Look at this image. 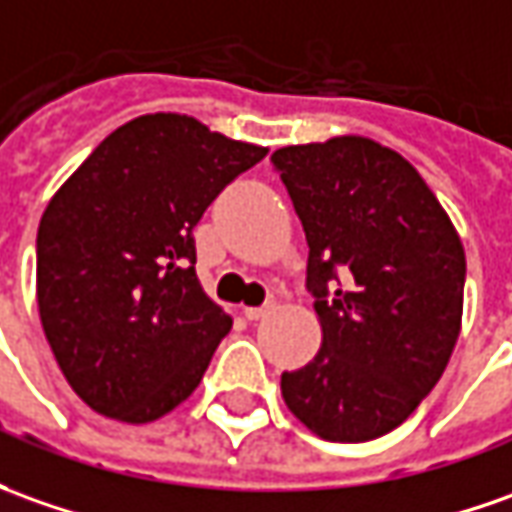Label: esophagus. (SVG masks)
<instances>
[{"label": "esophagus", "instance_id": "34e87169", "mask_svg": "<svg viewBox=\"0 0 512 512\" xmlns=\"http://www.w3.org/2000/svg\"><path fill=\"white\" fill-rule=\"evenodd\" d=\"M271 308H274V302L257 305V308H243V316H246V319H252V322H257V319H263L266 314H271Z\"/></svg>", "mask_w": 512, "mask_h": 512}]
</instances>
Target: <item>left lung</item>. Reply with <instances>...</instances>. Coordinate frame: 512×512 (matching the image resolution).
<instances>
[{
    "label": "left lung",
    "instance_id": "obj_1",
    "mask_svg": "<svg viewBox=\"0 0 512 512\" xmlns=\"http://www.w3.org/2000/svg\"><path fill=\"white\" fill-rule=\"evenodd\" d=\"M308 241L305 288L322 347L283 373L285 406L330 443L401 426L460 336L465 252L426 182L373 139L336 137L271 154Z\"/></svg>",
    "mask_w": 512,
    "mask_h": 512
}]
</instances>
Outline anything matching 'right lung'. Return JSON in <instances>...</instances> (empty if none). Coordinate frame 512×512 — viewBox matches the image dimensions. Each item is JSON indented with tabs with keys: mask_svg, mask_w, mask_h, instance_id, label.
Segmentation results:
<instances>
[{
	"mask_svg": "<svg viewBox=\"0 0 512 512\" xmlns=\"http://www.w3.org/2000/svg\"><path fill=\"white\" fill-rule=\"evenodd\" d=\"M263 156L193 117L145 114L52 196L36 238L38 314L95 412L151 423L193 395L232 328L198 285L193 229Z\"/></svg>",
	"mask_w": 512,
	"mask_h": 512,
	"instance_id": "obj_1",
	"label": "right lung"
}]
</instances>
